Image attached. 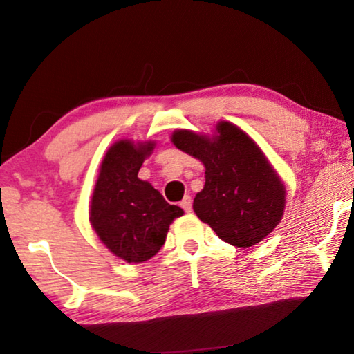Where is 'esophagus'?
I'll list each match as a JSON object with an SVG mask.
<instances>
[{
	"mask_svg": "<svg viewBox=\"0 0 354 354\" xmlns=\"http://www.w3.org/2000/svg\"><path fill=\"white\" fill-rule=\"evenodd\" d=\"M181 207H183L184 211L187 212V214L192 211V198H190L189 195H185L184 198H183V201H181Z\"/></svg>",
	"mask_w": 354,
	"mask_h": 354,
	"instance_id": "esophagus-1",
	"label": "esophagus"
}]
</instances>
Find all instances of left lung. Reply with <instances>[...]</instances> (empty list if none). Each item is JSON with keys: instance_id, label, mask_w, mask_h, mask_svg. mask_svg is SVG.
Masks as SVG:
<instances>
[{"instance_id": "1", "label": "left lung", "mask_w": 354, "mask_h": 354, "mask_svg": "<svg viewBox=\"0 0 354 354\" xmlns=\"http://www.w3.org/2000/svg\"><path fill=\"white\" fill-rule=\"evenodd\" d=\"M171 142L205 165V187L194 211L217 236L237 248L259 243L278 226L286 185L259 145L231 122H218L212 136L176 129Z\"/></svg>"}]
</instances>
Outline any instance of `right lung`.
<instances>
[{
  "label": "right lung",
  "mask_w": 354,
  "mask_h": 354,
  "mask_svg": "<svg viewBox=\"0 0 354 354\" xmlns=\"http://www.w3.org/2000/svg\"><path fill=\"white\" fill-rule=\"evenodd\" d=\"M154 140H117L101 160L88 220L106 248L120 259L140 263L162 247L179 206L169 205L148 181L137 176Z\"/></svg>",
  "instance_id": "add662e5"
}]
</instances>
